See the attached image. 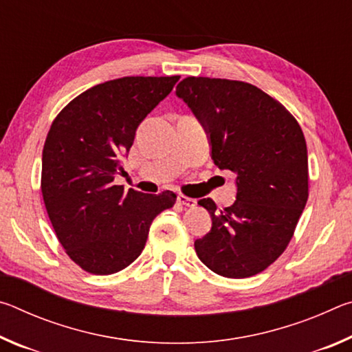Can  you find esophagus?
I'll use <instances>...</instances> for the list:
<instances>
[{
	"label": "esophagus",
	"mask_w": 352,
	"mask_h": 352,
	"mask_svg": "<svg viewBox=\"0 0 352 352\" xmlns=\"http://www.w3.org/2000/svg\"><path fill=\"white\" fill-rule=\"evenodd\" d=\"M177 201L180 205H183V206H188V208H192V206H195V204H197V201H195L194 199H190V197H186V195H183V194H180L177 197Z\"/></svg>",
	"instance_id": "1"
}]
</instances>
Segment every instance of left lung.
I'll return each instance as SVG.
<instances>
[{"label": "left lung", "mask_w": 352, "mask_h": 352, "mask_svg": "<svg viewBox=\"0 0 352 352\" xmlns=\"http://www.w3.org/2000/svg\"><path fill=\"white\" fill-rule=\"evenodd\" d=\"M210 133L211 157L236 177V201L217 210L210 233L194 242L208 269L225 278L264 272L287 248L309 197L307 147L294 115L252 83L186 77L177 85Z\"/></svg>", "instance_id": "obj_1"}]
</instances>
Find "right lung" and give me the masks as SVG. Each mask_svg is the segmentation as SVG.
I'll list each match as a JSON object with an SVG mask.
<instances>
[{"mask_svg": "<svg viewBox=\"0 0 352 352\" xmlns=\"http://www.w3.org/2000/svg\"><path fill=\"white\" fill-rule=\"evenodd\" d=\"M180 76H130L91 87L63 107L47 132L41 194L65 252L82 270L111 275L144 250L152 220L177 194H142L113 183L136 129Z\"/></svg>", "mask_w": 352, "mask_h": 352, "instance_id": "add662e5", "label": "right lung"}]
</instances>
